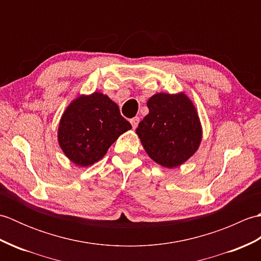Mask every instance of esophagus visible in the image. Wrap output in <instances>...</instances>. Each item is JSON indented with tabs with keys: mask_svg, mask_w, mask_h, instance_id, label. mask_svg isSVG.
<instances>
[{
	"mask_svg": "<svg viewBox=\"0 0 261 261\" xmlns=\"http://www.w3.org/2000/svg\"><path fill=\"white\" fill-rule=\"evenodd\" d=\"M139 121L140 120H139V118H138V116H136V118L130 120V123H131V125H132V127H134V129H136L138 124H139Z\"/></svg>",
	"mask_w": 261,
	"mask_h": 261,
	"instance_id": "obj_1",
	"label": "esophagus"
}]
</instances>
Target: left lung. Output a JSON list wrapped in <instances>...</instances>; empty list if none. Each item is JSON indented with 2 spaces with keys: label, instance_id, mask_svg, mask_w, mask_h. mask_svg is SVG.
<instances>
[{
  "label": "left lung",
  "instance_id": "1",
  "mask_svg": "<svg viewBox=\"0 0 261 261\" xmlns=\"http://www.w3.org/2000/svg\"><path fill=\"white\" fill-rule=\"evenodd\" d=\"M149 113L137 127L148 156L166 168L190 159L202 140L196 109L184 93H158L148 99Z\"/></svg>",
  "mask_w": 261,
  "mask_h": 261
}]
</instances>
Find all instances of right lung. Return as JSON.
Segmentation results:
<instances>
[{
  "mask_svg": "<svg viewBox=\"0 0 261 261\" xmlns=\"http://www.w3.org/2000/svg\"><path fill=\"white\" fill-rule=\"evenodd\" d=\"M108 95L94 92L71 102L59 122L58 142L70 162L87 167L104 157L111 145L131 129Z\"/></svg>",
  "mask_w": 261,
  "mask_h": 261,
  "instance_id": "obj_1",
  "label": "right lung"
}]
</instances>
